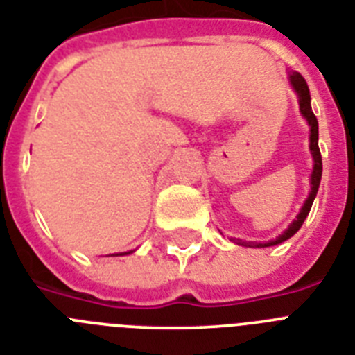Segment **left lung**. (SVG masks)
<instances>
[{"instance_id": "left-lung-1", "label": "left lung", "mask_w": 355, "mask_h": 355, "mask_svg": "<svg viewBox=\"0 0 355 355\" xmlns=\"http://www.w3.org/2000/svg\"><path fill=\"white\" fill-rule=\"evenodd\" d=\"M288 80L292 83L293 91L297 93L299 98V111H301L302 118L306 120V123L310 125V153H312L313 158V168L312 175H310V193H308L306 200L302 204L301 211L297 213V217L293 218V223L284 230V232L275 237L273 241H268V243H243V241H237L235 244H241V246L248 248H268V246H275V244H281L284 241H288L290 237H293L295 233L299 232V227L302 226L304 218L308 217V213L312 209L313 198L318 195L319 184H321V175H322V160H321V151H319V125H318V118L312 111V103H310V91H308V85L304 82V78L299 73L292 71L288 73Z\"/></svg>"}]
</instances>
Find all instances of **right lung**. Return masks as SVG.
<instances>
[{
  "label": "right lung",
  "mask_w": 355,
  "mask_h": 355,
  "mask_svg": "<svg viewBox=\"0 0 355 355\" xmlns=\"http://www.w3.org/2000/svg\"><path fill=\"white\" fill-rule=\"evenodd\" d=\"M135 250H131V252H122V253H114V257H118V255H129V253H132Z\"/></svg>",
  "instance_id": "add662e5"
}]
</instances>
